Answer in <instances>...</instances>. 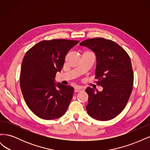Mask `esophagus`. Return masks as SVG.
<instances>
[{
  "label": "esophagus",
  "instance_id": "34e87169",
  "mask_svg": "<svg viewBox=\"0 0 150 150\" xmlns=\"http://www.w3.org/2000/svg\"><path fill=\"white\" fill-rule=\"evenodd\" d=\"M83 91H84L83 88H81V87H79V86H77V87H76L74 88V92H76V93Z\"/></svg>",
  "mask_w": 150,
  "mask_h": 150
}]
</instances>
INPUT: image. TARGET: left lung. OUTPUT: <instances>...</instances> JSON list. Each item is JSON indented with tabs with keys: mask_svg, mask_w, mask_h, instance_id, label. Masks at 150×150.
Instances as JSON below:
<instances>
[{
	"mask_svg": "<svg viewBox=\"0 0 150 150\" xmlns=\"http://www.w3.org/2000/svg\"><path fill=\"white\" fill-rule=\"evenodd\" d=\"M80 46L95 53V78L103 88L102 91L88 87L86 110L88 115L99 121L115 118L124 110L133 90L134 75L129 55L111 40L96 38L85 40Z\"/></svg>",
	"mask_w": 150,
	"mask_h": 150,
	"instance_id": "8db88e82",
	"label": "left lung"
}]
</instances>
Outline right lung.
Instances as JSON below:
<instances>
[{
  "label": "right lung",
  "mask_w": 150,
  "mask_h": 150,
  "mask_svg": "<svg viewBox=\"0 0 150 150\" xmlns=\"http://www.w3.org/2000/svg\"><path fill=\"white\" fill-rule=\"evenodd\" d=\"M79 42L45 40L25 53L21 66V89L27 105L40 118L54 120L65 114L74 88L55 83L54 78L57 72H61L68 51Z\"/></svg>",
  "instance_id": "obj_1"
}]
</instances>
